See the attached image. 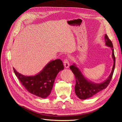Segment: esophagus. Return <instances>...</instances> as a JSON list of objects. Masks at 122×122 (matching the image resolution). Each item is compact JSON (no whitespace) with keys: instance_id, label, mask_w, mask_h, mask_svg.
Returning a JSON list of instances; mask_svg holds the SVG:
<instances>
[{"instance_id":"1","label":"esophagus","mask_w":122,"mask_h":122,"mask_svg":"<svg viewBox=\"0 0 122 122\" xmlns=\"http://www.w3.org/2000/svg\"><path fill=\"white\" fill-rule=\"evenodd\" d=\"M64 66L66 68H68L69 67V61L68 58H66L64 61Z\"/></svg>"}]
</instances>
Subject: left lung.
<instances>
[{
  "mask_svg": "<svg viewBox=\"0 0 122 122\" xmlns=\"http://www.w3.org/2000/svg\"><path fill=\"white\" fill-rule=\"evenodd\" d=\"M105 41L106 45L110 47L112 50V56L114 63L111 74L107 79H106L104 82L100 84H96L90 82L83 76L81 72L75 64L70 66V69L74 74L76 79L75 86V94L80 99L84 100L89 98L97 94L99 92L105 89L107 87L112 80L114 68H115L116 58L114 54L112 43L106 34L105 35Z\"/></svg>",
  "mask_w": 122,
  "mask_h": 122,
  "instance_id": "obj_1",
  "label": "left lung"
}]
</instances>
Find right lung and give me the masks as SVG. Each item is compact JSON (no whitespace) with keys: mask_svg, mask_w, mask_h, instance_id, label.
<instances>
[{"mask_svg":"<svg viewBox=\"0 0 122 122\" xmlns=\"http://www.w3.org/2000/svg\"><path fill=\"white\" fill-rule=\"evenodd\" d=\"M64 69L63 63L60 59L49 62L41 72L34 76L22 75L13 68L16 76L27 91L42 98L50 95L58 73Z\"/></svg>","mask_w":122,"mask_h":122,"instance_id":"right-lung-1","label":"right lung"}]
</instances>
